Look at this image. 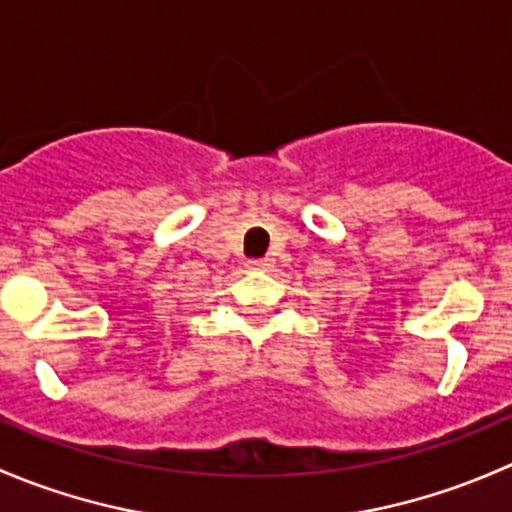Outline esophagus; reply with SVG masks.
Returning <instances> with one entry per match:
<instances>
[{
  "mask_svg": "<svg viewBox=\"0 0 512 512\" xmlns=\"http://www.w3.org/2000/svg\"><path fill=\"white\" fill-rule=\"evenodd\" d=\"M270 265H272V262L267 260V257H265V260H250V262H247V270L267 272V270H270Z\"/></svg>",
  "mask_w": 512,
  "mask_h": 512,
  "instance_id": "obj_1",
  "label": "esophagus"
}]
</instances>
